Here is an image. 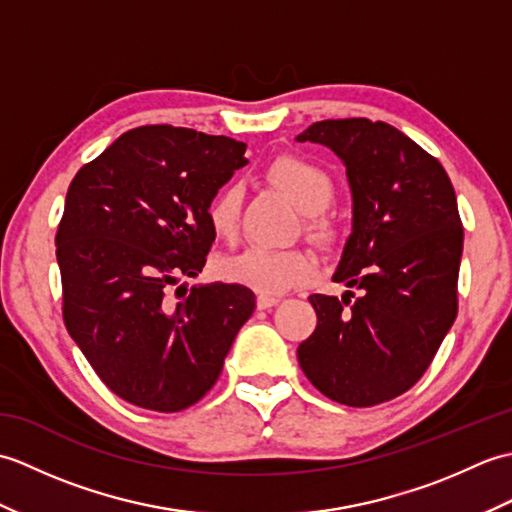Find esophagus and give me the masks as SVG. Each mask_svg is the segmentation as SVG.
<instances>
[{"label":"esophagus","mask_w":512,"mask_h":512,"mask_svg":"<svg viewBox=\"0 0 512 512\" xmlns=\"http://www.w3.org/2000/svg\"><path fill=\"white\" fill-rule=\"evenodd\" d=\"M277 303H279V297H277V295H266V292H262V295L257 297V308H259V310H268V308L277 306Z\"/></svg>","instance_id":"34e87169"}]
</instances>
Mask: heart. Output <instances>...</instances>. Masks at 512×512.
<instances>
[{
  "label": "heart",
  "instance_id": "obj_1",
  "mask_svg": "<svg viewBox=\"0 0 512 512\" xmlns=\"http://www.w3.org/2000/svg\"><path fill=\"white\" fill-rule=\"evenodd\" d=\"M270 182L284 191L301 211L308 213V228L314 237L330 239L334 224L325 213L334 198V180L317 162L301 156H279L266 169ZM242 189L226 184L206 204V222L217 237L231 239L242 217ZM317 270V259L301 248L279 250L266 246H248L220 262V275L235 284L257 292H284L310 279Z\"/></svg>",
  "mask_w": 512,
  "mask_h": 512
}]
</instances>
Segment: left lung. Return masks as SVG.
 Here are the masks:
<instances>
[{"mask_svg":"<svg viewBox=\"0 0 512 512\" xmlns=\"http://www.w3.org/2000/svg\"><path fill=\"white\" fill-rule=\"evenodd\" d=\"M297 140L347 169L354 224L332 279L358 290L310 295L317 328L299 365L330 400L374 407L418 383L458 317V200L440 160L383 121H319Z\"/></svg>","mask_w":512,"mask_h":512,"instance_id":"8db88e82","label":"left lung"}]
</instances>
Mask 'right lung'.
<instances>
[{"instance_id": "obj_1", "label": "right lung", "mask_w": 512, "mask_h": 512, "mask_svg": "<svg viewBox=\"0 0 512 512\" xmlns=\"http://www.w3.org/2000/svg\"><path fill=\"white\" fill-rule=\"evenodd\" d=\"M246 145L187 127L129 129L76 171L57 228L63 323L103 383L136 407L195 405L255 310L239 284L198 277L215 233L206 204L246 165Z\"/></svg>"}]
</instances>
